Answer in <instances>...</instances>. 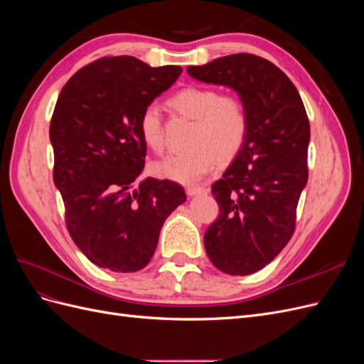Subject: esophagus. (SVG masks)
I'll return each instance as SVG.
<instances>
[{
	"mask_svg": "<svg viewBox=\"0 0 364 364\" xmlns=\"http://www.w3.org/2000/svg\"><path fill=\"white\" fill-rule=\"evenodd\" d=\"M206 193H208V188H203V186H188V188H186V194L188 196H199Z\"/></svg>",
	"mask_w": 364,
	"mask_h": 364,
	"instance_id": "34e87169",
	"label": "esophagus"
}]
</instances>
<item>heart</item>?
<instances>
[{
	"instance_id": "b5f03b06",
	"label": "heart",
	"mask_w": 364,
	"mask_h": 364,
	"mask_svg": "<svg viewBox=\"0 0 364 364\" xmlns=\"http://www.w3.org/2000/svg\"><path fill=\"white\" fill-rule=\"evenodd\" d=\"M170 105L181 114L196 119L191 147L171 153L155 164L161 178L191 183L211 173L217 155L223 159L234 156L243 146L249 130L247 111L235 95H220L214 87L188 86L170 98ZM141 138L153 151H162L164 132L161 107L150 103L139 117Z\"/></svg>"
}]
</instances>
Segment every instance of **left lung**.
<instances>
[{
    "label": "left lung",
    "instance_id": "left-lung-1",
    "mask_svg": "<svg viewBox=\"0 0 364 364\" xmlns=\"http://www.w3.org/2000/svg\"><path fill=\"white\" fill-rule=\"evenodd\" d=\"M186 73L234 90L247 111L243 146L211 188L220 214L203 238L218 270L245 277L277 258L294 232L310 121L289 77L255 54H230Z\"/></svg>",
    "mask_w": 364,
    "mask_h": 364
}]
</instances>
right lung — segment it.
<instances>
[{
  "label": "right lung",
  "mask_w": 364,
  "mask_h": 364,
  "mask_svg": "<svg viewBox=\"0 0 364 364\" xmlns=\"http://www.w3.org/2000/svg\"><path fill=\"white\" fill-rule=\"evenodd\" d=\"M181 73L132 56L103 58L77 71L59 94L50 123L53 179L73 241L98 267L144 269L165 218L186 200L173 181L138 183L147 151L141 112Z\"/></svg>",
  "instance_id": "obj_1"
}]
</instances>
